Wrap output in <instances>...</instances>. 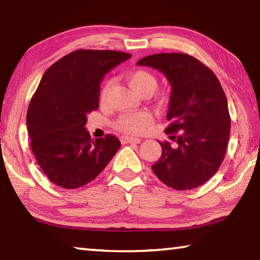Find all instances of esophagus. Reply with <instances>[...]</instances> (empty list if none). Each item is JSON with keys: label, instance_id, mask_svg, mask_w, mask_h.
<instances>
[{"label": "esophagus", "instance_id": "esophagus-1", "mask_svg": "<svg viewBox=\"0 0 260 260\" xmlns=\"http://www.w3.org/2000/svg\"><path fill=\"white\" fill-rule=\"evenodd\" d=\"M141 139L139 138H132V136H122L121 138V143H135V144H139L141 143Z\"/></svg>", "mask_w": 260, "mask_h": 260}]
</instances>
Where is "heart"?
Returning a JSON list of instances; mask_svg holds the SVG:
<instances>
[{"instance_id":"1","label":"heart","mask_w":260,"mask_h":260,"mask_svg":"<svg viewBox=\"0 0 260 260\" xmlns=\"http://www.w3.org/2000/svg\"><path fill=\"white\" fill-rule=\"evenodd\" d=\"M127 81L133 89L140 95H150L157 88V79L147 70H134L127 73ZM111 88V82H107L101 91V100L104 102ZM152 122L151 114L147 111L134 113H124L118 118L116 128L125 134H140Z\"/></svg>"}]
</instances>
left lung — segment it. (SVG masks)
Here are the masks:
<instances>
[{
  "label": "left lung",
  "mask_w": 260,
  "mask_h": 260,
  "mask_svg": "<svg viewBox=\"0 0 260 260\" xmlns=\"http://www.w3.org/2000/svg\"><path fill=\"white\" fill-rule=\"evenodd\" d=\"M139 65L158 70L172 87L161 156L152 171L177 190H190L212 178L225 157L231 131L226 95L218 78L188 54H156Z\"/></svg>",
  "instance_id": "left-lung-1"
}]
</instances>
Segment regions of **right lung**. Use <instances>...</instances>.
Wrapping results in <instances>:
<instances>
[{
  "label": "right lung",
  "instance_id": "obj_1",
  "mask_svg": "<svg viewBox=\"0 0 260 260\" xmlns=\"http://www.w3.org/2000/svg\"><path fill=\"white\" fill-rule=\"evenodd\" d=\"M132 55L79 49L43 74L30 100L26 124L33 155L56 186L76 189L93 181L120 148L113 135L91 140L87 114L99 109L105 73Z\"/></svg>",
  "mask_w": 260,
  "mask_h": 260
}]
</instances>
